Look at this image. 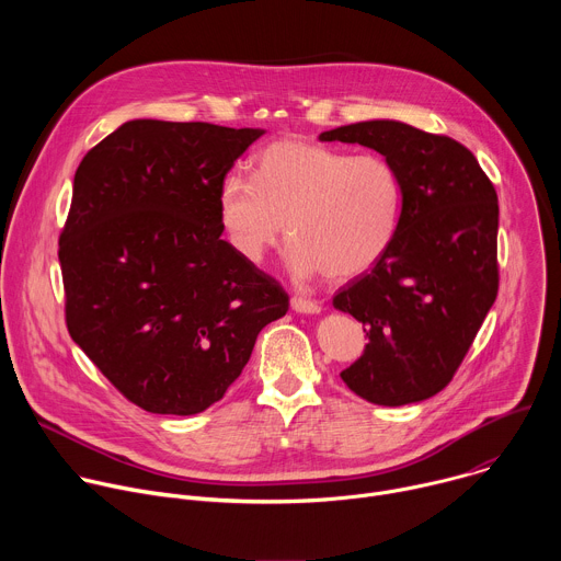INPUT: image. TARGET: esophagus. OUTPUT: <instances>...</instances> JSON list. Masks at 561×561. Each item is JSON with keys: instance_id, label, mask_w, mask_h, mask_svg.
Masks as SVG:
<instances>
[{"instance_id": "esophagus-1", "label": "esophagus", "mask_w": 561, "mask_h": 561, "mask_svg": "<svg viewBox=\"0 0 561 561\" xmlns=\"http://www.w3.org/2000/svg\"><path fill=\"white\" fill-rule=\"evenodd\" d=\"M290 306H293V310L308 312V314H314V312L322 310V304L314 301V299H308V297H301V295H293Z\"/></svg>"}]
</instances>
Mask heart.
Segmentation results:
<instances>
[{
  "mask_svg": "<svg viewBox=\"0 0 561 561\" xmlns=\"http://www.w3.org/2000/svg\"><path fill=\"white\" fill-rule=\"evenodd\" d=\"M404 184L379 152L351 154L304 137H282L253 159V180L228 173L217 213L230 247L260 262L284 234L297 277L333 282L370 271L390 249Z\"/></svg>",
  "mask_w": 561,
  "mask_h": 561,
  "instance_id": "obj_1",
  "label": "heart"
}]
</instances>
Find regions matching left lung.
<instances>
[{
  "mask_svg": "<svg viewBox=\"0 0 561 561\" xmlns=\"http://www.w3.org/2000/svg\"><path fill=\"white\" fill-rule=\"evenodd\" d=\"M319 139L381 152L404 184L388 253L333 297L368 337L340 375L370 404L422 402L450 383L497 297L495 186L463 144L402 122L348 124Z\"/></svg>",
  "mask_w": 561,
  "mask_h": 561,
  "instance_id": "1",
  "label": "left lung"
}]
</instances>
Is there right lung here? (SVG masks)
I'll use <instances>...</instances> for the list:
<instances>
[{"instance_id":"right-lung-1","label":"right lung","mask_w":561,"mask_h":561,"mask_svg":"<svg viewBox=\"0 0 561 561\" xmlns=\"http://www.w3.org/2000/svg\"><path fill=\"white\" fill-rule=\"evenodd\" d=\"M264 130L133 119L79 164L59 234L72 342L135 407L195 415L284 317L282 284L221 239L217 191Z\"/></svg>"}]
</instances>
